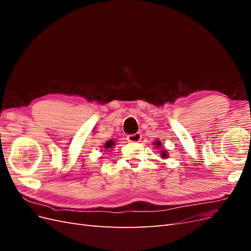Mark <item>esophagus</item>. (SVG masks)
<instances>
[{
	"label": "esophagus",
	"mask_w": 251,
	"mask_h": 251,
	"mask_svg": "<svg viewBox=\"0 0 251 251\" xmlns=\"http://www.w3.org/2000/svg\"><path fill=\"white\" fill-rule=\"evenodd\" d=\"M126 139H127L128 142H139L141 140V134L140 133H135V134L127 135Z\"/></svg>",
	"instance_id": "obj_1"
}]
</instances>
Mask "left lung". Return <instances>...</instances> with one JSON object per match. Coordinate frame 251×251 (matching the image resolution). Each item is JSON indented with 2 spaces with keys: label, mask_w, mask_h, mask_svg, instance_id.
<instances>
[{
  "label": "left lung",
  "mask_w": 251,
  "mask_h": 251,
  "mask_svg": "<svg viewBox=\"0 0 251 251\" xmlns=\"http://www.w3.org/2000/svg\"><path fill=\"white\" fill-rule=\"evenodd\" d=\"M154 146H155V148H161V146H162V143L160 142V140H156L154 143ZM169 157V153H168V151H161V158H163V159H166Z\"/></svg>",
  "instance_id": "1"
}]
</instances>
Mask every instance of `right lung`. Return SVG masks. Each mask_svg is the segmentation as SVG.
<instances>
[{"label":"right lung","instance_id":"add662e5","mask_svg":"<svg viewBox=\"0 0 251 251\" xmlns=\"http://www.w3.org/2000/svg\"><path fill=\"white\" fill-rule=\"evenodd\" d=\"M115 144H116V143H115V141H114L113 139H111V140H109V141L105 142L103 147H104V149H105V150H109V149H112L114 146H115Z\"/></svg>","mask_w":251,"mask_h":251}]
</instances>
